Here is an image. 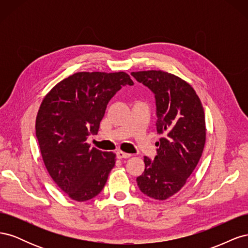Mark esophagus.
<instances>
[{"label":"esophagus","instance_id":"34e87169","mask_svg":"<svg viewBox=\"0 0 248 248\" xmlns=\"http://www.w3.org/2000/svg\"><path fill=\"white\" fill-rule=\"evenodd\" d=\"M132 155L129 154V153H125L123 151H118L117 152V157L119 159H123V158H129V157H131Z\"/></svg>","mask_w":248,"mask_h":248}]
</instances>
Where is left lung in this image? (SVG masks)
<instances>
[{"label":"left lung","mask_w":248,"mask_h":248,"mask_svg":"<svg viewBox=\"0 0 248 248\" xmlns=\"http://www.w3.org/2000/svg\"><path fill=\"white\" fill-rule=\"evenodd\" d=\"M155 95L157 142L154 159L144 157L145 170L137 178L146 196L163 201L174 196L192 174L206 142L205 112L193 88L161 70L131 72Z\"/></svg>","instance_id":"8db88e82"}]
</instances>
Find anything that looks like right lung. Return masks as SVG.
Here are the masks:
<instances>
[{
	"label": "right lung",
	"instance_id": "1",
	"mask_svg": "<svg viewBox=\"0 0 248 248\" xmlns=\"http://www.w3.org/2000/svg\"><path fill=\"white\" fill-rule=\"evenodd\" d=\"M121 72H78L44 97L36 118V137L49 176L70 199L85 202L98 194L115 167L116 154L91 148L108 101L123 86Z\"/></svg>",
	"mask_w": 248,
	"mask_h": 248
}]
</instances>
